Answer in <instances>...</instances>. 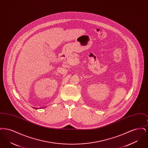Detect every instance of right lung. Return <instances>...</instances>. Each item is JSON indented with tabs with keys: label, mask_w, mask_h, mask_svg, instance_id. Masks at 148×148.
Listing matches in <instances>:
<instances>
[{
	"label": "right lung",
	"mask_w": 148,
	"mask_h": 148,
	"mask_svg": "<svg viewBox=\"0 0 148 148\" xmlns=\"http://www.w3.org/2000/svg\"><path fill=\"white\" fill-rule=\"evenodd\" d=\"M41 109V108H40ZM36 109H38V108H36Z\"/></svg>",
	"instance_id": "right-lung-1"
}]
</instances>
